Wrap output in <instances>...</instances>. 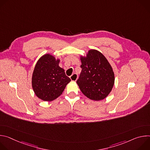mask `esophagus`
I'll return each mask as SVG.
<instances>
[{"instance_id":"esophagus-1","label":"esophagus","mask_w":150,"mask_h":150,"mask_svg":"<svg viewBox=\"0 0 150 150\" xmlns=\"http://www.w3.org/2000/svg\"><path fill=\"white\" fill-rule=\"evenodd\" d=\"M70 78L71 79V81H76L77 80V78H78V75L77 74H73L71 76H70Z\"/></svg>"}]
</instances>
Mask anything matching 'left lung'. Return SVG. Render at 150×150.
Listing matches in <instances>:
<instances>
[{"instance_id":"8db88e82","label":"left lung","mask_w":150,"mask_h":150,"mask_svg":"<svg viewBox=\"0 0 150 150\" xmlns=\"http://www.w3.org/2000/svg\"><path fill=\"white\" fill-rule=\"evenodd\" d=\"M81 75L76 83L87 98L100 101L109 96L115 84V74L106 57L99 51L90 49L80 55Z\"/></svg>"}]
</instances>
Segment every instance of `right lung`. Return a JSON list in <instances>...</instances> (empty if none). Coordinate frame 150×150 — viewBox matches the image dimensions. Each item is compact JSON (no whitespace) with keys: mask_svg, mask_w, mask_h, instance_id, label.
Masks as SVG:
<instances>
[{"mask_svg":"<svg viewBox=\"0 0 150 150\" xmlns=\"http://www.w3.org/2000/svg\"><path fill=\"white\" fill-rule=\"evenodd\" d=\"M60 60L47 53L42 55L34 67L31 83L35 96L45 101H52L63 92L71 79L59 66Z\"/></svg>","mask_w":150,"mask_h":150,"instance_id":"right-lung-1","label":"right lung"}]
</instances>
